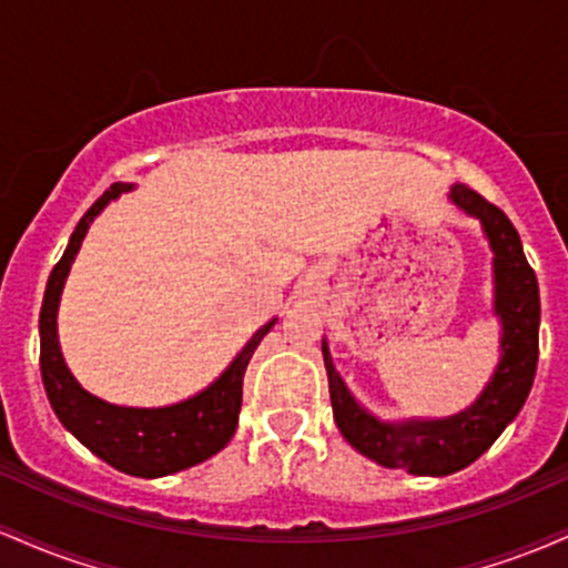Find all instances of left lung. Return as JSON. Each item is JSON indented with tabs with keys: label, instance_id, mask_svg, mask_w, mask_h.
I'll return each instance as SVG.
<instances>
[{
	"label": "left lung",
	"instance_id": "8db88e82",
	"mask_svg": "<svg viewBox=\"0 0 568 568\" xmlns=\"http://www.w3.org/2000/svg\"><path fill=\"white\" fill-rule=\"evenodd\" d=\"M448 200L467 216L478 219L491 247L494 315L499 321V363L491 379L465 410L440 419L387 422L363 406L334 366L323 338V361L328 374L331 408L344 440L376 465L410 475L443 478L465 470L488 452L501 429L518 416L537 374L539 357V285L526 262L524 245L510 219L465 184H454Z\"/></svg>",
	"mask_w": 568,
	"mask_h": 568
}]
</instances>
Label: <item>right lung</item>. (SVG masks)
Instances as JSON below:
<instances>
[{
  "mask_svg": "<svg viewBox=\"0 0 568 568\" xmlns=\"http://www.w3.org/2000/svg\"><path fill=\"white\" fill-rule=\"evenodd\" d=\"M130 189L133 184H114L101 200H95V205L84 213L71 234L61 262L50 272L42 312H39V368H42L44 393L58 422L84 448H90L98 459L120 473L135 475V478H162V475H173L211 459L232 440L240 406H243L245 368L277 317H272L247 338L245 347L221 371L219 379L186 400L160 408H135L114 406L88 393L63 361L61 342H58V306H61L63 285L90 224L109 202Z\"/></svg>",
  "mask_w": 568,
  "mask_h": 568,
  "instance_id": "right-lung-1",
  "label": "right lung"
}]
</instances>
